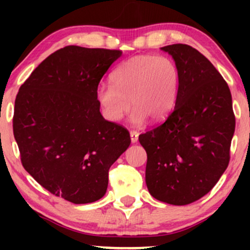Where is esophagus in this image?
Segmentation results:
<instances>
[{
	"label": "esophagus",
	"instance_id": "obj_1",
	"mask_svg": "<svg viewBox=\"0 0 250 250\" xmlns=\"http://www.w3.org/2000/svg\"><path fill=\"white\" fill-rule=\"evenodd\" d=\"M130 139H131V142L136 143L137 140H139V133L135 130H131L130 131Z\"/></svg>",
	"mask_w": 250,
	"mask_h": 250
}]
</instances>
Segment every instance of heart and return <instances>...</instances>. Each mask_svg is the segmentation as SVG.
Returning a JSON list of instances; mask_svg holds the SVG:
<instances>
[{
	"label": "heart",
	"instance_id": "b5f03b06",
	"mask_svg": "<svg viewBox=\"0 0 250 250\" xmlns=\"http://www.w3.org/2000/svg\"><path fill=\"white\" fill-rule=\"evenodd\" d=\"M111 83L101 84L96 100L103 116L117 122L130 108L131 122L141 125L150 117L161 121L173 110L180 89V70L170 57L139 55L121 63Z\"/></svg>",
	"mask_w": 250,
	"mask_h": 250
}]
</instances>
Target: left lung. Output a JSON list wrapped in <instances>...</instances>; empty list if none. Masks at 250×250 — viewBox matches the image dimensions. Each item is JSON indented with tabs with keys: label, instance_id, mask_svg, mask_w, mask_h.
<instances>
[{
	"label": "left lung",
	"instance_id": "8db88e82",
	"mask_svg": "<svg viewBox=\"0 0 250 250\" xmlns=\"http://www.w3.org/2000/svg\"><path fill=\"white\" fill-rule=\"evenodd\" d=\"M180 70L175 108L139 136L147 151L146 183L156 200L174 206L205 196L225 173L235 131L231 94L205 55L188 44H170Z\"/></svg>",
	"mask_w": 250,
	"mask_h": 250
}]
</instances>
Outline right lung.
I'll list each match as a JSON object with an SVG mask.
<instances>
[{
	"label": "right lung",
	"mask_w": 250,
	"mask_h": 250,
	"mask_svg": "<svg viewBox=\"0 0 250 250\" xmlns=\"http://www.w3.org/2000/svg\"><path fill=\"white\" fill-rule=\"evenodd\" d=\"M121 50L67 45L20 87L13 116L22 166L43 188L75 203L100 200L111 165L130 145L123 125L107 121L99 83Z\"/></svg>",
	"instance_id": "obj_1"
}]
</instances>
